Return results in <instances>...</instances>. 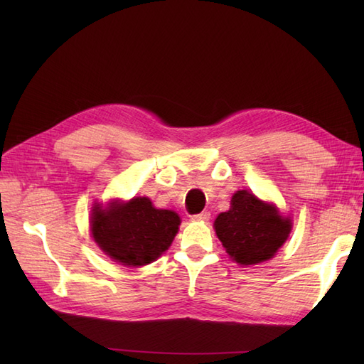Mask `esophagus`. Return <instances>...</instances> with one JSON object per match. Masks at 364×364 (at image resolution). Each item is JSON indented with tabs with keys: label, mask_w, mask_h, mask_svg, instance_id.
I'll list each match as a JSON object with an SVG mask.
<instances>
[{
	"label": "esophagus",
	"mask_w": 364,
	"mask_h": 364,
	"mask_svg": "<svg viewBox=\"0 0 364 364\" xmlns=\"http://www.w3.org/2000/svg\"><path fill=\"white\" fill-rule=\"evenodd\" d=\"M209 217H211V214H209L208 211H203L200 214H194L191 218L196 220V222H208Z\"/></svg>",
	"instance_id": "esophagus-1"
}]
</instances>
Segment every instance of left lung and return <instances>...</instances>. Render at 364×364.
Listing matches in <instances>:
<instances>
[{
  "mask_svg": "<svg viewBox=\"0 0 364 364\" xmlns=\"http://www.w3.org/2000/svg\"><path fill=\"white\" fill-rule=\"evenodd\" d=\"M290 217L273 203L247 190L237 191L229 211L218 214L214 229L229 258L241 266H255L274 257L291 232Z\"/></svg>",
  "mask_w": 364,
  "mask_h": 364,
  "instance_id": "left-lung-1",
  "label": "left lung"
}]
</instances>
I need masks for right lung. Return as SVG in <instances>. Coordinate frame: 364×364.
Masks as SVG:
<instances>
[{
    "label": "right lung",
    "instance_id": "add662e5",
    "mask_svg": "<svg viewBox=\"0 0 364 364\" xmlns=\"http://www.w3.org/2000/svg\"><path fill=\"white\" fill-rule=\"evenodd\" d=\"M181 217L170 209H156L149 197L129 202L95 203L91 213V234L109 258L129 267L158 259L178 234Z\"/></svg>",
    "mask_w": 364,
    "mask_h": 364
}]
</instances>
